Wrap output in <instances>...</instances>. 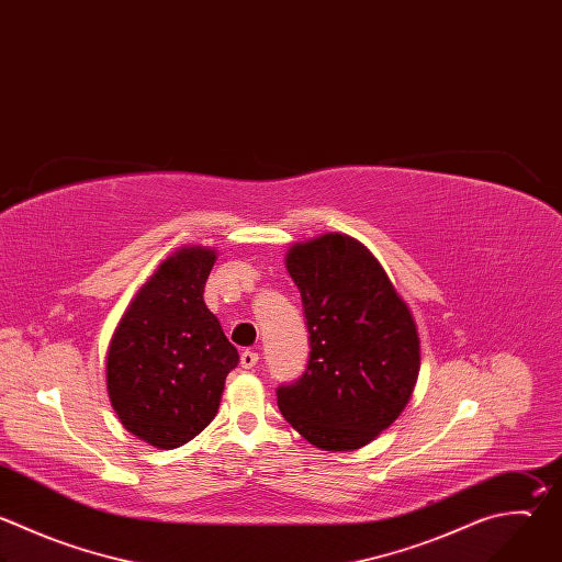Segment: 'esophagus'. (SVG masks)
Masks as SVG:
<instances>
[{
	"instance_id": "esophagus-1",
	"label": "esophagus",
	"mask_w": 562,
	"mask_h": 562,
	"mask_svg": "<svg viewBox=\"0 0 562 562\" xmlns=\"http://www.w3.org/2000/svg\"><path fill=\"white\" fill-rule=\"evenodd\" d=\"M258 352L256 350H251V348H247L243 355H240V363H243V368H256V363H258Z\"/></svg>"
}]
</instances>
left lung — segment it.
Here are the masks:
<instances>
[{"instance_id": "obj_1", "label": "left lung", "mask_w": 562, "mask_h": 562, "mask_svg": "<svg viewBox=\"0 0 562 562\" xmlns=\"http://www.w3.org/2000/svg\"><path fill=\"white\" fill-rule=\"evenodd\" d=\"M302 295L308 363L280 386L282 417L315 448L350 452L406 408L419 378V335L384 267L359 240L324 234L286 251Z\"/></svg>"}]
</instances>
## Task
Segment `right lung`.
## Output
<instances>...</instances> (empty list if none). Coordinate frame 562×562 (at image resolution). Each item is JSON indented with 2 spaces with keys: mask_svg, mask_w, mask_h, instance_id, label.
<instances>
[{
  "mask_svg": "<svg viewBox=\"0 0 562 562\" xmlns=\"http://www.w3.org/2000/svg\"><path fill=\"white\" fill-rule=\"evenodd\" d=\"M214 262V249L173 251L138 289L108 346L110 404L127 432L158 450L212 424L240 361L203 300Z\"/></svg>",
  "mask_w": 562,
  "mask_h": 562,
  "instance_id": "right-lung-1",
  "label": "right lung"
}]
</instances>
